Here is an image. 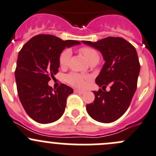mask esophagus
Masks as SVG:
<instances>
[{
	"label": "esophagus",
	"mask_w": 156,
	"mask_h": 156,
	"mask_svg": "<svg viewBox=\"0 0 156 156\" xmlns=\"http://www.w3.org/2000/svg\"><path fill=\"white\" fill-rule=\"evenodd\" d=\"M74 92H75V93H80V94H83V93H85V91H83V90H74Z\"/></svg>",
	"instance_id": "obj_1"
}]
</instances>
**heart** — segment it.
I'll list each match as a JSON object with an SVG mask.
<instances>
[{
	"instance_id": "heart-1",
	"label": "heart",
	"mask_w": 156,
	"mask_h": 156,
	"mask_svg": "<svg viewBox=\"0 0 156 156\" xmlns=\"http://www.w3.org/2000/svg\"><path fill=\"white\" fill-rule=\"evenodd\" d=\"M80 53H82L86 58V60L90 63L94 60H99V55L98 52L91 47H84L80 50ZM70 57V51L69 50H64L59 57V64L61 67L64 68L67 66L68 61ZM87 77L85 76L80 75V74L76 73H71L66 76V81L70 85L76 87H83L85 85L86 80Z\"/></svg>"
}]
</instances>
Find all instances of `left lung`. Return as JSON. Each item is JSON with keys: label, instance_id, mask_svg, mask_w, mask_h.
<instances>
[{"label": "left lung", "instance_id": "left-lung-1", "mask_svg": "<svg viewBox=\"0 0 156 156\" xmlns=\"http://www.w3.org/2000/svg\"><path fill=\"white\" fill-rule=\"evenodd\" d=\"M82 42L101 52L105 60L96 78V83L99 87L110 85L108 92L103 89L93 91L94 101L87 105V111L96 121L112 122L128 109L137 88L140 71L137 52L130 43L122 37H108L96 42Z\"/></svg>", "mask_w": 156, "mask_h": 156}]
</instances>
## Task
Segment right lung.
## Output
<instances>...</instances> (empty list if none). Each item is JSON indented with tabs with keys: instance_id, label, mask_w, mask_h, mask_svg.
<instances>
[{
	"instance_id": "add662e5",
	"label": "right lung",
	"mask_w": 156,
	"mask_h": 156,
	"mask_svg": "<svg viewBox=\"0 0 156 156\" xmlns=\"http://www.w3.org/2000/svg\"><path fill=\"white\" fill-rule=\"evenodd\" d=\"M80 44L53 35L39 34L19 52L15 69L17 93L27 114L34 121L47 124L63 115L67 96L73 90L63 83L54 90L48 82L58 73L59 57L65 47Z\"/></svg>"
}]
</instances>
